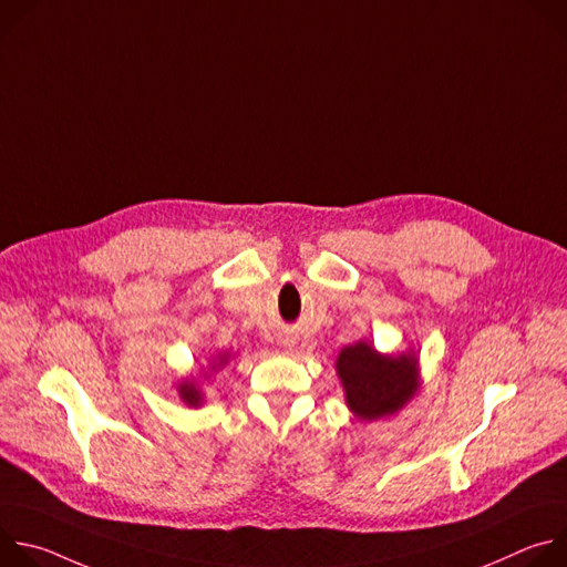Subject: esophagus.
Returning <instances> with one entry per match:
<instances>
[{"label":"esophagus","instance_id":"34e87169","mask_svg":"<svg viewBox=\"0 0 567 567\" xmlns=\"http://www.w3.org/2000/svg\"><path fill=\"white\" fill-rule=\"evenodd\" d=\"M280 346L291 348V346H293V339H289V337H280Z\"/></svg>","mask_w":567,"mask_h":567}]
</instances>
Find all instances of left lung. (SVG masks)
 <instances>
[{"mask_svg": "<svg viewBox=\"0 0 567 567\" xmlns=\"http://www.w3.org/2000/svg\"><path fill=\"white\" fill-rule=\"evenodd\" d=\"M337 372L346 390L348 409L361 422H374L401 411L420 388L415 352L379 354L372 343L359 341L341 350Z\"/></svg>", "mask_w": 567, "mask_h": 567, "instance_id": "left-lung-1", "label": "left lung"}]
</instances>
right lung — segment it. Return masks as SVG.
<instances>
[{"mask_svg": "<svg viewBox=\"0 0 567 567\" xmlns=\"http://www.w3.org/2000/svg\"><path fill=\"white\" fill-rule=\"evenodd\" d=\"M226 359H228V354H219L217 357V363H210V370H215V368H219V365H224L226 363ZM179 396H182V401H186L188 406H193V409H197V406H202V399H204V394H202V390H199V385L195 383V381H182L179 383Z\"/></svg>", "mask_w": 567, "mask_h": 567, "instance_id": "add662e5", "label": "right lung"}]
</instances>
